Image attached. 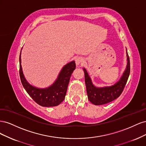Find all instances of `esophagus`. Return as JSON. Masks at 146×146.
Instances as JSON below:
<instances>
[{
  "label": "esophagus",
  "mask_w": 146,
  "mask_h": 146,
  "mask_svg": "<svg viewBox=\"0 0 146 146\" xmlns=\"http://www.w3.org/2000/svg\"><path fill=\"white\" fill-rule=\"evenodd\" d=\"M83 59L82 57H77V58L76 59V63L77 65H79L83 62Z\"/></svg>",
  "instance_id": "34e87169"
}]
</instances>
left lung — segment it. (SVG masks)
<instances>
[{
  "mask_svg": "<svg viewBox=\"0 0 146 146\" xmlns=\"http://www.w3.org/2000/svg\"><path fill=\"white\" fill-rule=\"evenodd\" d=\"M127 66L125 72L123 74L121 80L115 85L105 88H96L92 85L90 77L85 69H83L85 72V80L88 98L92 104L96 105L106 104L119 98L129 78L130 72V58L127 51Z\"/></svg>",
  "mask_w": 146,
  "mask_h": 146,
  "instance_id": "1",
  "label": "left lung"
}]
</instances>
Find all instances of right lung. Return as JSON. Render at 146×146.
I'll return each instance as SVG.
<instances>
[{
  "label": "right lung",
  "mask_w": 146,
  "mask_h": 146,
  "mask_svg": "<svg viewBox=\"0 0 146 146\" xmlns=\"http://www.w3.org/2000/svg\"><path fill=\"white\" fill-rule=\"evenodd\" d=\"M21 54L19 56V75L21 83L25 91L33 100L42 107H55L65 99L70 77L76 69V63L72 61L64 66L56 82L46 89H39L30 85L26 81L21 67Z\"/></svg>",
  "instance_id": "add662e5"
}]
</instances>
